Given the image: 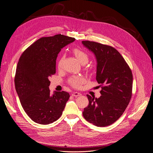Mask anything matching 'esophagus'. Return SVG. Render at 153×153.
Here are the masks:
<instances>
[{
    "label": "esophagus",
    "instance_id": "1",
    "mask_svg": "<svg viewBox=\"0 0 153 153\" xmlns=\"http://www.w3.org/2000/svg\"><path fill=\"white\" fill-rule=\"evenodd\" d=\"M81 93H78V92H73L72 93V96L73 97H79V96H81Z\"/></svg>",
    "mask_w": 153,
    "mask_h": 153
}]
</instances>
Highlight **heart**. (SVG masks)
<instances>
[{
	"label": "heart",
	"mask_w": 153,
	"mask_h": 153,
	"mask_svg": "<svg viewBox=\"0 0 153 153\" xmlns=\"http://www.w3.org/2000/svg\"><path fill=\"white\" fill-rule=\"evenodd\" d=\"M74 54L75 56H76L77 59L78 61L81 64L82 63H86L88 62V60H89V57H88V55L87 54L80 49H74L73 51ZM64 56H62V58L60 59V60L58 62V67L59 68H60L62 66V64L64 60ZM85 82V79L82 77H79V76H76V77H73L70 79L69 80V83L74 88H79L82 84Z\"/></svg>",
	"instance_id": "b5f03b06"
}]
</instances>
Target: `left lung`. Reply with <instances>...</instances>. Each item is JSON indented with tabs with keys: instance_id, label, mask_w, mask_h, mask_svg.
<instances>
[{
	"instance_id": "8db88e82",
	"label": "left lung",
	"mask_w": 153,
	"mask_h": 153,
	"mask_svg": "<svg viewBox=\"0 0 153 153\" xmlns=\"http://www.w3.org/2000/svg\"><path fill=\"white\" fill-rule=\"evenodd\" d=\"M82 44L95 55L96 79L103 85L99 98L87 95L89 104L84 109L82 115L87 121L97 126H109L119 119L130 101L132 73L115 48L89 41H82Z\"/></svg>"
}]
</instances>
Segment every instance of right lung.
Returning <instances> with one entry per match:
<instances>
[{"instance_id": "1", "label": "right lung", "mask_w": 153, "mask_h": 153, "mask_svg": "<svg viewBox=\"0 0 153 153\" xmlns=\"http://www.w3.org/2000/svg\"><path fill=\"white\" fill-rule=\"evenodd\" d=\"M74 41L61 34L42 37L19 58L14 77L16 91L25 112L39 124L48 125L59 119L70 97L64 91L51 95L49 77L56 73L58 53Z\"/></svg>"}]
</instances>
